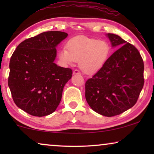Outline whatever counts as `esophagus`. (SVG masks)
Returning <instances> with one entry per match:
<instances>
[{"label": "esophagus", "instance_id": "esophagus-1", "mask_svg": "<svg viewBox=\"0 0 154 154\" xmlns=\"http://www.w3.org/2000/svg\"><path fill=\"white\" fill-rule=\"evenodd\" d=\"M73 73L74 75H75V74H81V72H80L79 70H77V69H75V70H74V71H73Z\"/></svg>", "mask_w": 154, "mask_h": 154}]
</instances>
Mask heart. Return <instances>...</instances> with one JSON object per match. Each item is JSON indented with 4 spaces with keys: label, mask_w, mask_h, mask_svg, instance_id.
<instances>
[{
    "label": "heart",
    "mask_w": 154,
    "mask_h": 154,
    "mask_svg": "<svg viewBox=\"0 0 154 154\" xmlns=\"http://www.w3.org/2000/svg\"><path fill=\"white\" fill-rule=\"evenodd\" d=\"M59 52L61 62L71 65L79 62V67L84 73L92 74L104 66L110 55L111 47L108 42L85 36L73 38Z\"/></svg>",
    "instance_id": "heart-1"
}]
</instances>
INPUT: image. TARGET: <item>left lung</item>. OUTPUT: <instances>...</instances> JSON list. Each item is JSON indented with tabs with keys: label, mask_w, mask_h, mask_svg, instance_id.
Wrapping results in <instances>:
<instances>
[{
	"label": "left lung",
	"mask_w": 154,
	"mask_h": 154,
	"mask_svg": "<svg viewBox=\"0 0 154 154\" xmlns=\"http://www.w3.org/2000/svg\"><path fill=\"white\" fill-rule=\"evenodd\" d=\"M118 49L85 83V99L92 110L107 117L119 115L136 104L144 85V62L137 49L119 35L107 33Z\"/></svg>",
	"instance_id": "obj_1"
}]
</instances>
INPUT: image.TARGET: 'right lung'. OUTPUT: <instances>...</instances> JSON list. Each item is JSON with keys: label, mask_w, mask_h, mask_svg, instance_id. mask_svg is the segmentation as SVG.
<instances>
[{"label": "right lung", "mask_w": 154, "mask_h": 154, "mask_svg": "<svg viewBox=\"0 0 154 154\" xmlns=\"http://www.w3.org/2000/svg\"><path fill=\"white\" fill-rule=\"evenodd\" d=\"M66 33L46 31L22 42L10 61L8 86L19 108L34 116L53 113L62 99L72 70L54 62L56 48Z\"/></svg>", "instance_id": "obj_1"}]
</instances>
